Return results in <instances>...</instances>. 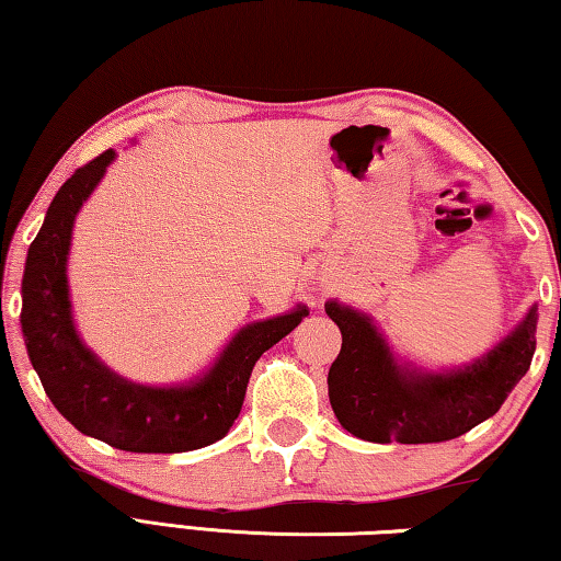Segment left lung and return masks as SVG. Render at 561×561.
Listing matches in <instances>:
<instances>
[{"instance_id":"8db88e82","label":"left lung","mask_w":561,"mask_h":561,"mask_svg":"<svg viewBox=\"0 0 561 561\" xmlns=\"http://www.w3.org/2000/svg\"><path fill=\"white\" fill-rule=\"evenodd\" d=\"M341 331L329 368V401L339 423L368 443H443L495 415L529 371L537 346V304L488 354L428 371L393 354L374 319L348 304H324Z\"/></svg>"}]
</instances>
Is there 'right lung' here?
<instances>
[{"label": "right lung", "mask_w": 561, "mask_h": 561, "mask_svg": "<svg viewBox=\"0 0 561 561\" xmlns=\"http://www.w3.org/2000/svg\"><path fill=\"white\" fill-rule=\"evenodd\" d=\"M116 160L106 150L66 180L26 254L22 334L49 401L76 431L128 453H185L220 440L240 415L252 368L264 351L309 317L297 304L279 317L242 327L201 376L148 386L118 376L83 344L69 297L76 215Z\"/></svg>", "instance_id": "1"}]
</instances>
